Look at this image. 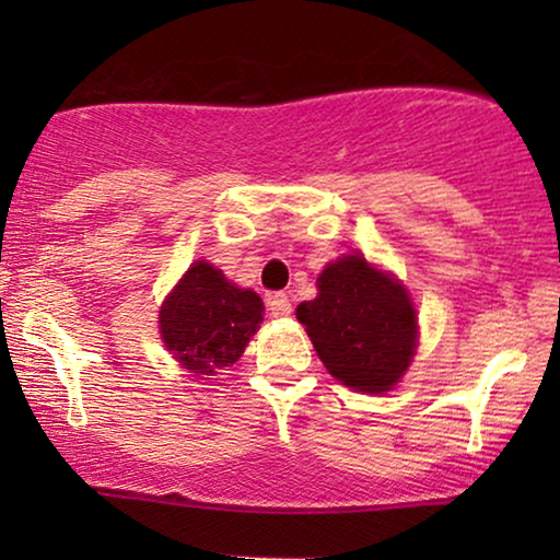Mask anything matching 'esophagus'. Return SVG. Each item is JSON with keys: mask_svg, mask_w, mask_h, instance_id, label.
I'll return each instance as SVG.
<instances>
[{"mask_svg": "<svg viewBox=\"0 0 560 560\" xmlns=\"http://www.w3.org/2000/svg\"><path fill=\"white\" fill-rule=\"evenodd\" d=\"M267 305H270V313L275 318H285L293 311V303H290L285 293H270L267 295Z\"/></svg>", "mask_w": 560, "mask_h": 560, "instance_id": "34e87169", "label": "esophagus"}]
</instances>
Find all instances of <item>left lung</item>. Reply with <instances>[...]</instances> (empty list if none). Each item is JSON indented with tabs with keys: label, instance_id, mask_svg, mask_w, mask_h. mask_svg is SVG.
<instances>
[{
	"label": "left lung",
	"instance_id": "left-lung-1",
	"mask_svg": "<svg viewBox=\"0 0 560 560\" xmlns=\"http://www.w3.org/2000/svg\"><path fill=\"white\" fill-rule=\"evenodd\" d=\"M331 377L359 393H387L418 347V316L408 288L393 275L343 255L318 275V295L295 308Z\"/></svg>",
	"mask_w": 560,
	"mask_h": 560
}]
</instances>
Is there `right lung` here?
I'll use <instances>...</instances> for the list:
<instances>
[{
  "label": "right lung",
  "mask_w": 560,
  "mask_h": 560,
  "mask_svg": "<svg viewBox=\"0 0 560 560\" xmlns=\"http://www.w3.org/2000/svg\"><path fill=\"white\" fill-rule=\"evenodd\" d=\"M262 298L236 288L217 267L198 259L160 305L165 349L196 374H213L244 354L262 324Z\"/></svg>",
  "instance_id": "1"
}]
</instances>
